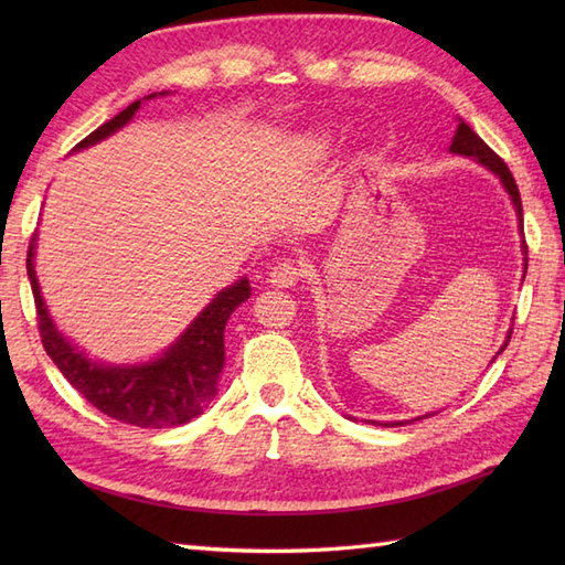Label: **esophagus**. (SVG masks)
<instances>
[{
  "label": "esophagus",
  "mask_w": 565,
  "mask_h": 565,
  "mask_svg": "<svg viewBox=\"0 0 565 565\" xmlns=\"http://www.w3.org/2000/svg\"><path fill=\"white\" fill-rule=\"evenodd\" d=\"M301 279H303V267L301 262L296 259H284L269 271V284L276 286V289H291V286H296Z\"/></svg>",
  "instance_id": "obj_1"
}]
</instances>
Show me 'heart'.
<instances>
[{
	"instance_id": "heart-1",
	"label": "heart",
	"mask_w": 565,
	"mask_h": 565,
	"mask_svg": "<svg viewBox=\"0 0 565 565\" xmlns=\"http://www.w3.org/2000/svg\"><path fill=\"white\" fill-rule=\"evenodd\" d=\"M318 148H326V140H318Z\"/></svg>"
}]
</instances>
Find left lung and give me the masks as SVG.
Masks as SVG:
<instances>
[{
	"label": "left lung",
	"instance_id": "8db88e82",
	"mask_svg": "<svg viewBox=\"0 0 565 565\" xmlns=\"http://www.w3.org/2000/svg\"><path fill=\"white\" fill-rule=\"evenodd\" d=\"M451 152L466 154V158H476L478 162L486 164L490 172H495V174L500 177V182L505 184L508 194L512 196L514 211H518V215H520L522 249H524V255H526V243H524V221H522V199H520V189H518V184H514V177H512V172L508 170V164L502 162L500 154H495L493 150H490V148L486 146V142L473 134V128H471V126H466L463 121L459 124V128H456V136H454V142H451ZM510 334H512V332H510ZM510 334H508V342H510ZM508 342L502 344V350H505ZM502 350H500V352H502ZM500 352H498V354H500ZM393 425H395V423H393ZM388 427H391V425H388Z\"/></svg>",
	"mask_w": 565,
	"mask_h": 565
}]
</instances>
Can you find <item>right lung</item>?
I'll list each match as a JSON object with an SVG mask.
<instances>
[{
	"instance_id": "right-lung-1",
	"label": "right lung",
	"mask_w": 565,
	"mask_h": 565,
	"mask_svg": "<svg viewBox=\"0 0 565 565\" xmlns=\"http://www.w3.org/2000/svg\"><path fill=\"white\" fill-rule=\"evenodd\" d=\"M150 97H154V94H150ZM138 109L140 102L126 106L111 121H106L94 134L79 140L77 150L109 138L114 130L126 126ZM33 239L35 237H31L29 245L26 271L31 279L41 342L47 356L53 359V364L72 383V388H77L106 417L134 427H177L201 415L203 407L215 398V391H218V376L225 362V322L233 310L249 298V281L239 279L231 289L215 296L206 310L186 328L182 338L154 362L142 366H104L77 352L55 330L41 298L39 279H35Z\"/></svg>"
}]
</instances>
